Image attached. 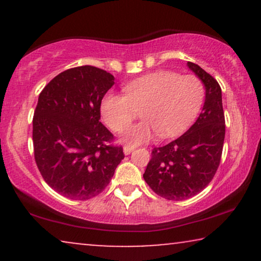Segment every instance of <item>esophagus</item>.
Returning <instances> with one entry per match:
<instances>
[{
	"instance_id": "obj_1",
	"label": "esophagus",
	"mask_w": 261,
	"mask_h": 261,
	"mask_svg": "<svg viewBox=\"0 0 261 261\" xmlns=\"http://www.w3.org/2000/svg\"><path fill=\"white\" fill-rule=\"evenodd\" d=\"M132 151H134V147H132V146H124V147H123V153L126 155L130 154Z\"/></svg>"
}]
</instances>
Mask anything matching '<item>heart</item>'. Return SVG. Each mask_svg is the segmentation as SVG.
<instances>
[{
  "label": "heart",
  "mask_w": 261,
  "mask_h": 261,
  "mask_svg": "<svg viewBox=\"0 0 261 261\" xmlns=\"http://www.w3.org/2000/svg\"><path fill=\"white\" fill-rule=\"evenodd\" d=\"M203 95V85L197 77L156 71L128 83L123 96L107 94L101 102V113L110 129L120 132L139 111L143 120L126 128L121 140L140 145L156 133L160 138L179 134L198 113Z\"/></svg>",
  "instance_id": "heart-1"
}]
</instances>
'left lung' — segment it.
<instances>
[{
    "label": "left lung",
    "mask_w": 261,
    "mask_h": 261,
    "mask_svg": "<svg viewBox=\"0 0 261 261\" xmlns=\"http://www.w3.org/2000/svg\"><path fill=\"white\" fill-rule=\"evenodd\" d=\"M188 67L204 85L202 113L181 137L154 147L144 173L149 188L170 201L194 197L212 181L220 165L226 133L219 83L197 64L188 62Z\"/></svg>",
    "instance_id": "left-lung-1"
}]
</instances>
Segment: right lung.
I'll list each match as a JSON object with an SVG mask.
<instances>
[{
  "label": "right lung",
  "mask_w": 261,
  "mask_h": 261,
  "mask_svg": "<svg viewBox=\"0 0 261 261\" xmlns=\"http://www.w3.org/2000/svg\"><path fill=\"white\" fill-rule=\"evenodd\" d=\"M113 74L85 65L56 76L40 92L33 117L34 158L42 178L64 197L85 201L105 190L124 158L110 146L101 102Z\"/></svg>",
  "instance_id": "obj_1"
}]
</instances>
